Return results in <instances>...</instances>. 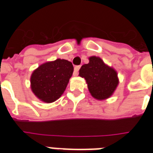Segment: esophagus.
Wrapping results in <instances>:
<instances>
[{
    "mask_svg": "<svg viewBox=\"0 0 153 153\" xmlns=\"http://www.w3.org/2000/svg\"><path fill=\"white\" fill-rule=\"evenodd\" d=\"M79 68H80V66H75V71H74V73H73L74 76H77L78 75V70H79Z\"/></svg>",
    "mask_w": 153,
    "mask_h": 153,
    "instance_id": "1",
    "label": "esophagus"
}]
</instances>
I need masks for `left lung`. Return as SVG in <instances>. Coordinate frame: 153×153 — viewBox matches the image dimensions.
I'll return each mask as SVG.
<instances>
[{"mask_svg": "<svg viewBox=\"0 0 153 153\" xmlns=\"http://www.w3.org/2000/svg\"><path fill=\"white\" fill-rule=\"evenodd\" d=\"M89 62L81 67L79 76L84 78L90 94L97 100H105L113 95L119 81L117 71L99 57L91 56Z\"/></svg>", "mask_w": 153, "mask_h": 153, "instance_id": "8db88e82", "label": "left lung"}]
</instances>
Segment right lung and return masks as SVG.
<instances>
[{"label":"right lung","instance_id":"add662e5","mask_svg":"<svg viewBox=\"0 0 153 153\" xmlns=\"http://www.w3.org/2000/svg\"><path fill=\"white\" fill-rule=\"evenodd\" d=\"M74 68L71 62L58 58L42 64L30 76V88L39 100L51 103L66 89Z\"/></svg>","mask_w":153,"mask_h":153}]
</instances>
